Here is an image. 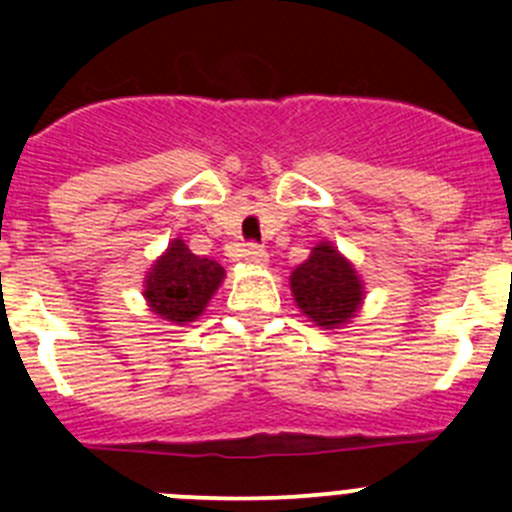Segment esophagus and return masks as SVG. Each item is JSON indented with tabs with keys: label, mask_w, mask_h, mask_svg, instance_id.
<instances>
[{
	"label": "esophagus",
	"mask_w": 512,
	"mask_h": 512,
	"mask_svg": "<svg viewBox=\"0 0 512 512\" xmlns=\"http://www.w3.org/2000/svg\"><path fill=\"white\" fill-rule=\"evenodd\" d=\"M242 257H245L247 265H255V267H265V265H267V252H265V247L255 245V242H250V245H245V250H242Z\"/></svg>",
	"instance_id": "obj_1"
}]
</instances>
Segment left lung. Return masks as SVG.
Returning <instances> with one entry per match:
<instances>
[{
	"label": "left lung",
	"mask_w": 512,
	"mask_h": 512,
	"mask_svg": "<svg viewBox=\"0 0 512 512\" xmlns=\"http://www.w3.org/2000/svg\"><path fill=\"white\" fill-rule=\"evenodd\" d=\"M294 302L304 317L324 329L352 322L364 302V285L354 265L332 245L319 242L289 277Z\"/></svg>",
	"instance_id": "left-lung-1"
}]
</instances>
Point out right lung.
Instances as JSON below:
<instances>
[{"label": "right lung", "instance_id": "add662e5", "mask_svg": "<svg viewBox=\"0 0 512 512\" xmlns=\"http://www.w3.org/2000/svg\"><path fill=\"white\" fill-rule=\"evenodd\" d=\"M225 270L210 257L193 255L180 237L158 257L146 275L148 307L173 324H188L203 314L215 289L223 285Z\"/></svg>", "mask_w": 512, "mask_h": 512}]
</instances>
